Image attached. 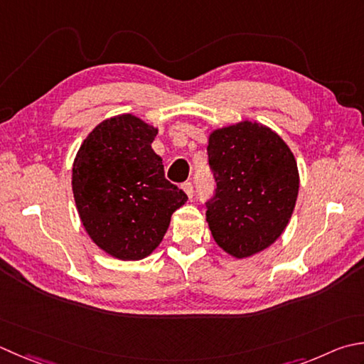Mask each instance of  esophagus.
Wrapping results in <instances>:
<instances>
[{
    "mask_svg": "<svg viewBox=\"0 0 364 364\" xmlns=\"http://www.w3.org/2000/svg\"><path fill=\"white\" fill-rule=\"evenodd\" d=\"M181 188H183V191L186 192V194L192 198V196H194V184H192L191 181H186V183L181 184Z\"/></svg>",
    "mask_w": 364,
    "mask_h": 364,
    "instance_id": "1",
    "label": "esophagus"
}]
</instances>
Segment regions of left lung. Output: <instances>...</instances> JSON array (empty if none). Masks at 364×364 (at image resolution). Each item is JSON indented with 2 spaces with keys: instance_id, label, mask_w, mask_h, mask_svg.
Masks as SVG:
<instances>
[{
  "instance_id": "left-lung-1",
  "label": "left lung",
  "mask_w": 364,
  "mask_h": 364,
  "mask_svg": "<svg viewBox=\"0 0 364 364\" xmlns=\"http://www.w3.org/2000/svg\"><path fill=\"white\" fill-rule=\"evenodd\" d=\"M206 151L216 181L205 202L213 238L237 259L263 251L295 208L300 176L290 148L269 127L243 121L211 132Z\"/></svg>"
}]
</instances>
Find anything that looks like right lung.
<instances>
[{"label": "right lung", "mask_w": 364, "mask_h": 364, "mask_svg": "<svg viewBox=\"0 0 364 364\" xmlns=\"http://www.w3.org/2000/svg\"><path fill=\"white\" fill-rule=\"evenodd\" d=\"M158 129L134 115L102 121L78 149L73 191L85 230L107 254L140 260L166 235L188 196L164 175Z\"/></svg>", "instance_id": "obj_1"}]
</instances>
